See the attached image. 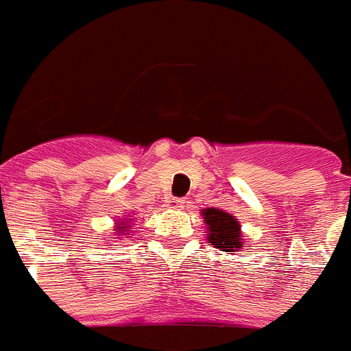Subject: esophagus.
<instances>
[{
	"label": "esophagus",
	"mask_w": 351,
	"mask_h": 351,
	"mask_svg": "<svg viewBox=\"0 0 351 351\" xmlns=\"http://www.w3.org/2000/svg\"><path fill=\"white\" fill-rule=\"evenodd\" d=\"M167 206L170 210H183L184 208V201L178 197H170L167 199Z\"/></svg>",
	"instance_id": "obj_1"
}]
</instances>
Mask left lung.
<instances>
[{
	"instance_id": "obj_1",
	"label": "left lung",
	"mask_w": 351,
	"mask_h": 351,
	"mask_svg": "<svg viewBox=\"0 0 351 351\" xmlns=\"http://www.w3.org/2000/svg\"><path fill=\"white\" fill-rule=\"evenodd\" d=\"M203 223L206 224V239L221 252H241L245 246L239 219L221 208L201 210Z\"/></svg>"
}]
</instances>
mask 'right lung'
<instances>
[{"label":"right lung","instance_id":"obj_1","mask_svg":"<svg viewBox=\"0 0 351 351\" xmlns=\"http://www.w3.org/2000/svg\"><path fill=\"white\" fill-rule=\"evenodd\" d=\"M132 215H127V217H123L121 221L119 219H116V226H114V235H116V237H110V239H123V237H125V235H132L130 234V223H132V219H130Z\"/></svg>","mask_w":351,"mask_h":351}]
</instances>
